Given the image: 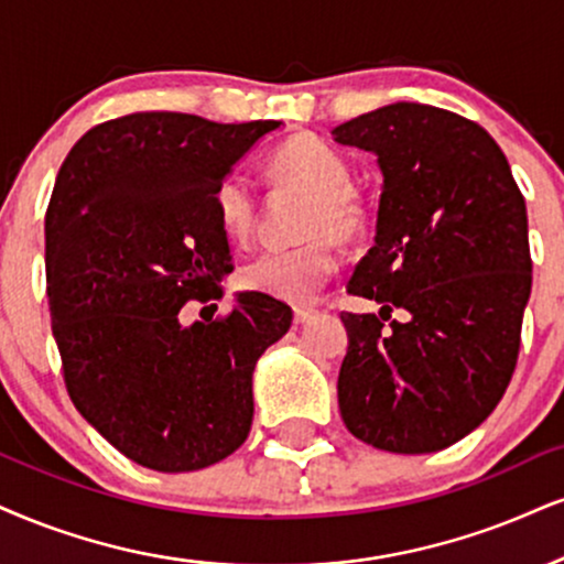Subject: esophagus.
<instances>
[{"instance_id": "1", "label": "esophagus", "mask_w": 564, "mask_h": 564, "mask_svg": "<svg viewBox=\"0 0 564 564\" xmlns=\"http://www.w3.org/2000/svg\"><path fill=\"white\" fill-rule=\"evenodd\" d=\"M318 314L316 308H295V324H305V322H311V318H314Z\"/></svg>"}]
</instances>
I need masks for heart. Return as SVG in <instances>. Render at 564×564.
Segmentation results:
<instances>
[{"instance_id":"heart-1","label":"heart","mask_w":564,"mask_h":564,"mask_svg":"<svg viewBox=\"0 0 564 564\" xmlns=\"http://www.w3.org/2000/svg\"><path fill=\"white\" fill-rule=\"evenodd\" d=\"M276 183L311 198L301 235L293 248H267L240 271V284L284 303H308L337 269V240H352L366 227V206L352 191V166L316 135H295L269 156ZM214 212L227 238L248 240L259 221L253 185L240 172H229L214 191Z\"/></svg>"}]
</instances>
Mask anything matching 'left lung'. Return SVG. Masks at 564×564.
<instances>
[{
	"instance_id": "8db88e82",
	"label": "left lung",
	"mask_w": 564,
	"mask_h": 564,
	"mask_svg": "<svg viewBox=\"0 0 564 564\" xmlns=\"http://www.w3.org/2000/svg\"><path fill=\"white\" fill-rule=\"evenodd\" d=\"M335 141L373 151L384 175L377 242L347 282L381 311H343L339 413L377 449L440 452L489 419L516 373L533 269L525 198L495 138L447 109L389 104Z\"/></svg>"
}]
</instances>
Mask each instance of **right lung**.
Returning <instances> with one entry per match:
<instances>
[{
	"mask_svg": "<svg viewBox=\"0 0 564 564\" xmlns=\"http://www.w3.org/2000/svg\"><path fill=\"white\" fill-rule=\"evenodd\" d=\"M276 120L221 124L133 112L90 128L46 208V295L73 405L124 457L162 474L225 460L248 440L253 368L293 324L276 297L219 301L232 253L214 212L229 166Z\"/></svg>",
	"mask_w": 564,
	"mask_h": 564,
	"instance_id": "1",
	"label": "right lung"
}]
</instances>
